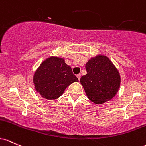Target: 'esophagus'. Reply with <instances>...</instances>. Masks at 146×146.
Masks as SVG:
<instances>
[{
  "label": "esophagus",
  "mask_w": 146,
  "mask_h": 146,
  "mask_svg": "<svg viewBox=\"0 0 146 146\" xmlns=\"http://www.w3.org/2000/svg\"><path fill=\"white\" fill-rule=\"evenodd\" d=\"M81 75L80 74H77L76 75V77L78 78V81H80V78H81Z\"/></svg>",
  "instance_id": "esophagus-1"
}]
</instances>
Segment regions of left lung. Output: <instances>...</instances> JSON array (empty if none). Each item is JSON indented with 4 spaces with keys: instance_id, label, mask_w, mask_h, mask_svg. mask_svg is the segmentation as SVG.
Here are the masks:
<instances>
[{
    "instance_id": "1",
    "label": "left lung",
    "mask_w": 146,
    "mask_h": 146,
    "mask_svg": "<svg viewBox=\"0 0 146 146\" xmlns=\"http://www.w3.org/2000/svg\"><path fill=\"white\" fill-rule=\"evenodd\" d=\"M87 74L81 78L87 96L95 104H103L115 96L121 78L117 68L108 57L98 56L86 65Z\"/></svg>"
}]
</instances>
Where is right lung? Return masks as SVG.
<instances>
[{
  "label": "right lung",
  "instance_id": "1",
  "mask_svg": "<svg viewBox=\"0 0 146 146\" xmlns=\"http://www.w3.org/2000/svg\"><path fill=\"white\" fill-rule=\"evenodd\" d=\"M77 81L71 67L65 63L63 58L56 57L42 62L34 76L36 90L47 99H57L69 85Z\"/></svg>",
  "mask_w": 146,
  "mask_h": 146
}]
</instances>
